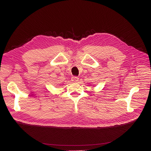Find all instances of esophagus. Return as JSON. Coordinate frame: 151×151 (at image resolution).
<instances>
[{"instance_id": "1", "label": "esophagus", "mask_w": 151, "mask_h": 151, "mask_svg": "<svg viewBox=\"0 0 151 151\" xmlns=\"http://www.w3.org/2000/svg\"><path fill=\"white\" fill-rule=\"evenodd\" d=\"M71 80H72V82H74V83H77V82L79 81V78H78V77H77L74 76V77H72Z\"/></svg>"}]
</instances>
